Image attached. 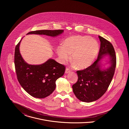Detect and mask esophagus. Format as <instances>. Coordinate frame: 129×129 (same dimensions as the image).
I'll use <instances>...</instances> for the list:
<instances>
[{"label":"esophagus","instance_id":"1","mask_svg":"<svg viewBox=\"0 0 129 129\" xmlns=\"http://www.w3.org/2000/svg\"><path fill=\"white\" fill-rule=\"evenodd\" d=\"M70 72V70L68 68H66L65 70V73H68Z\"/></svg>","mask_w":129,"mask_h":129}]
</instances>
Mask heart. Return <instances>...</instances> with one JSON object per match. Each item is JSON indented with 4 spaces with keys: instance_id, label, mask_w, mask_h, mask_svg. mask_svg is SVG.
<instances>
[{
    "instance_id": "heart-1",
    "label": "heart",
    "mask_w": 129,
    "mask_h": 129,
    "mask_svg": "<svg viewBox=\"0 0 129 129\" xmlns=\"http://www.w3.org/2000/svg\"><path fill=\"white\" fill-rule=\"evenodd\" d=\"M99 51L97 41L89 36H73L67 38L63 46L59 47V56L63 62L69 60L71 54L73 65L83 69L93 63Z\"/></svg>"
}]
</instances>
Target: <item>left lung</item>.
I'll return each instance as SVG.
<instances>
[{"mask_svg":"<svg viewBox=\"0 0 129 129\" xmlns=\"http://www.w3.org/2000/svg\"><path fill=\"white\" fill-rule=\"evenodd\" d=\"M101 47L97 60L89 67L77 71V82L72 85L73 92L81 101L90 103L98 100L107 90L114 75L116 57L114 48L109 41L99 36ZM109 56L110 66L101 68L100 62L105 56Z\"/></svg>","mask_w":129,"mask_h":129,"instance_id":"left-lung-1","label":"left lung"}]
</instances>
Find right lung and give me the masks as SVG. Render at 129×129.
Masks as SVG:
<instances>
[{
    "label": "right lung",
    "mask_w": 129,
    "mask_h": 129,
    "mask_svg": "<svg viewBox=\"0 0 129 129\" xmlns=\"http://www.w3.org/2000/svg\"><path fill=\"white\" fill-rule=\"evenodd\" d=\"M63 30H39L28 34L57 36ZM21 41L16 46L14 55L15 70L18 82L31 96L43 99L51 94L56 88V81L64 74L65 67L53 59H49L40 65H30L24 61L19 51Z\"/></svg>",
    "instance_id": "obj_1"
}]
</instances>
